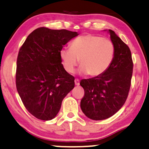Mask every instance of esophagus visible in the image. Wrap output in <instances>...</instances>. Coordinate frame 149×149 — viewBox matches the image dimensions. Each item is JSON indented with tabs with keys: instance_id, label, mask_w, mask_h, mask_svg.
<instances>
[{
	"instance_id": "esophagus-1",
	"label": "esophagus",
	"mask_w": 149,
	"mask_h": 149,
	"mask_svg": "<svg viewBox=\"0 0 149 149\" xmlns=\"http://www.w3.org/2000/svg\"><path fill=\"white\" fill-rule=\"evenodd\" d=\"M75 85L78 86L80 85V80L78 79H75Z\"/></svg>"
}]
</instances>
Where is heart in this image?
I'll return each instance as SVG.
<instances>
[{"instance_id": "obj_1", "label": "heart", "mask_w": 149, "mask_h": 149, "mask_svg": "<svg viewBox=\"0 0 149 149\" xmlns=\"http://www.w3.org/2000/svg\"><path fill=\"white\" fill-rule=\"evenodd\" d=\"M63 67L71 73L79 63L80 71L92 77L103 74L111 64L115 56V46L110 39L92 34H85L73 40L70 48L59 52Z\"/></svg>"}]
</instances>
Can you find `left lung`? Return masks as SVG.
Listing matches in <instances>:
<instances>
[{
	"instance_id": "left-lung-1",
	"label": "left lung",
	"mask_w": 149,
	"mask_h": 149,
	"mask_svg": "<svg viewBox=\"0 0 149 149\" xmlns=\"http://www.w3.org/2000/svg\"><path fill=\"white\" fill-rule=\"evenodd\" d=\"M109 32L115 46L111 64L101 76L80 83L85 91L80 108L87 117L95 120L109 118L118 111L127 100L131 85L133 62L130 49L113 31Z\"/></svg>"
}]
</instances>
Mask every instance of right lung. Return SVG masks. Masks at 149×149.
<instances>
[{
	"instance_id": "1",
	"label": "right lung",
	"mask_w": 149,
	"mask_h": 149,
	"mask_svg": "<svg viewBox=\"0 0 149 149\" xmlns=\"http://www.w3.org/2000/svg\"><path fill=\"white\" fill-rule=\"evenodd\" d=\"M77 32L40 27L20 47L17 59L16 86L26 109L38 119L57 115L61 102L75 86L74 77L65 71L60 50Z\"/></svg>"
}]
</instances>
